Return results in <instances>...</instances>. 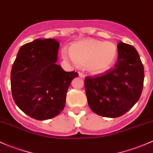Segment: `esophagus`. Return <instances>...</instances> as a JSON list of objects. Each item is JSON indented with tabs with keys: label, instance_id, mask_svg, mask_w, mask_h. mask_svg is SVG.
Segmentation results:
<instances>
[{
	"label": "esophagus",
	"instance_id": "34e87169",
	"mask_svg": "<svg viewBox=\"0 0 153 153\" xmlns=\"http://www.w3.org/2000/svg\"><path fill=\"white\" fill-rule=\"evenodd\" d=\"M79 76L81 77V78H82V79H84L85 77V74L82 73V72H79Z\"/></svg>",
	"mask_w": 153,
	"mask_h": 153
}]
</instances>
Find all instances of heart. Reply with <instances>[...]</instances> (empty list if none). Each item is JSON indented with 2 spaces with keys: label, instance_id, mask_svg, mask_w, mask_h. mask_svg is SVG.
<instances>
[{
  "label": "heart",
  "instance_id": "obj_1",
  "mask_svg": "<svg viewBox=\"0 0 153 153\" xmlns=\"http://www.w3.org/2000/svg\"><path fill=\"white\" fill-rule=\"evenodd\" d=\"M62 55L65 60L86 67L92 73L100 74L112 66L117 55V48L111 42L90 39L75 42L70 50L63 48Z\"/></svg>",
  "mask_w": 153,
  "mask_h": 153
}]
</instances>
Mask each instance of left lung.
Instances as JSON below:
<instances>
[{"mask_svg": "<svg viewBox=\"0 0 153 153\" xmlns=\"http://www.w3.org/2000/svg\"><path fill=\"white\" fill-rule=\"evenodd\" d=\"M118 57L112 69L87 76L85 88L92 111L106 117L126 114L139 101L144 84V66L133 46L120 42Z\"/></svg>", "mask_w": 153, "mask_h": 153, "instance_id": "1", "label": "left lung"}]
</instances>
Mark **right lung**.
I'll use <instances>...</instances> for the list:
<instances>
[{"label": "right lung", "mask_w": 153, "mask_h": 153, "mask_svg": "<svg viewBox=\"0 0 153 153\" xmlns=\"http://www.w3.org/2000/svg\"><path fill=\"white\" fill-rule=\"evenodd\" d=\"M59 42L36 39L20 47L11 72L13 99L33 119L45 120L63 111L67 91L75 71L66 72L57 65Z\"/></svg>", "instance_id": "obj_1"}]
</instances>
